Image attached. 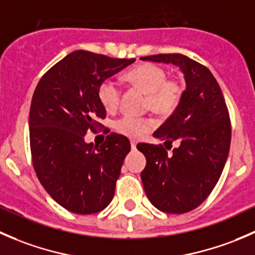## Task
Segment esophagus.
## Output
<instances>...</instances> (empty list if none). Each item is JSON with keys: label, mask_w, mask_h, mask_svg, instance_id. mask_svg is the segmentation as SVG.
<instances>
[{"label": "esophagus", "mask_w": 255, "mask_h": 255, "mask_svg": "<svg viewBox=\"0 0 255 255\" xmlns=\"http://www.w3.org/2000/svg\"><path fill=\"white\" fill-rule=\"evenodd\" d=\"M130 146H132V149L137 148V142L135 140H130Z\"/></svg>", "instance_id": "esophagus-1"}]
</instances>
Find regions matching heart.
I'll return each instance as SVG.
<instances>
[{"mask_svg": "<svg viewBox=\"0 0 255 255\" xmlns=\"http://www.w3.org/2000/svg\"><path fill=\"white\" fill-rule=\"evenodd\" d=\"M168 73L164 68L151 63L134 66L126 74V80L146 94V106L153 112L166 115L173 112L182 96V85L175 80H166ZM99 99L105 110H117L121 99V89L117 82L107 79L99 86ZM154 128L150 118L126 115L115 122V129L129 138H139Z\"/></svg>", "mask_w": 255, "mask_h": 255, "instance_id": "1", "label": "heart"}]
</instances>
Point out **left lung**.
Segmentation results:
<instances>
[{
  "mask_svg": "<svg viewBox=\"0 0 255 255\" xmlns=\"http://www.w3.org/2000/svg\"><path fill=\"white\" fill-rule=\"evenodd\" d=\"M142 60L173 64L184 74L186 89L173 115L153 133L167 147L140 143L145 155L140 174L144 191L154 207L166 213H185L207 199L227 161L231 122L221 87L212 73L182 54H158Z\"/></svg>",
  "mask_w": 255,
  "mask_h": 255,
  "instance_id": "8db88e82",
  "label": "left lung"
}]
</instances>
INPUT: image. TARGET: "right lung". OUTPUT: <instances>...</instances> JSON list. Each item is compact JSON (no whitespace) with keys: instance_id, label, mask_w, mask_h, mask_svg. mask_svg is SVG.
<instances>
[{"instance_id":"obj_1","label":"right lung","mask_w":255,"mask_h":255,"mask_svg":"<svg viewBox=\"0 0 255 255\" xmlns=\"http://www.w3.org/2000/svg\"><path fill=\"white\" fill-rule=\"evenodd\" d=\"M134 61L75 50L35 87L29 111L33 166L48 194L70 212L91 215L112 201L129 140L111 133L97 145L85 142V135L106 117L99 99L101 82Z\"/></svg>"}]
</instances>
